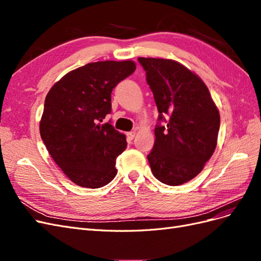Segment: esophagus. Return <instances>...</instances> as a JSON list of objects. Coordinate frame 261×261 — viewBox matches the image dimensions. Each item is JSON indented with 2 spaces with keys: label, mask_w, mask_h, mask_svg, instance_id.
<instances>
[{
  "label": "esophagus",
  "mask_w": 261,
  "mask_h": 261,
  "mask_svg": "<svg viewBox=\"0 0 261 261\" xmlns=\"http://www.w3.org/2000/svg\"><path fill=\"white\" fill-rule=\"evenodd\" d=\"M126 136H127V138L129 139V140H132V139H134V137L136 136V132L135 130H133V132H129V133H127L126 134Z\"/></svg>",
  "instance_id": "34e87169"
}]
</instances>
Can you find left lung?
I'll list each match as a JSON object with an SVG mask.
<instances>
[{
	"instance_id": "8db88e82",
	"label": "left lung",
	"mask_w": 261,
	"mask_h": 261,
	"mask_svg": "<svg viewBox=\"0 0 261 261\" xmlns=\"http://www.w3.org/2000/svg\"><path fill=\"white\" fill-rule=\"evenodd\" d=\"M158 108L155 141L147 155L152 174L177 186L197 176L215 152L220 115L207 86L172 60L138 58Z\"/></svg>"
}]
</instances>
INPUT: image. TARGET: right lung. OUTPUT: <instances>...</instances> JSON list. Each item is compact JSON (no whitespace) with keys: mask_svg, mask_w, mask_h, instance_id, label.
<instances>
[{"mask_svg":"<svg viewBox=\"0 0 261 261\" xmlns=\"http://www.w3.org/2000/svg\"><path fill=\"white\" fill-rule=\"evenodd\" d=\"M135 69L132 61L89 63L62 77L46 94L40 135L73 183L99 188L115 177L116 158L127 143L111 122H101L111 113L112 90Z\"/></svg>","mask_w":261,"mask_h":261,"instance_id":"add662e5","label":"right lung"}]
</instances>
